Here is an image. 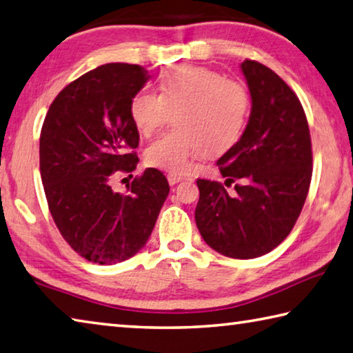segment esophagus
Listing matches in <instances>:
<instances>
[{"instance_id":"esophagus-1","label":"esophagus","mask_w":353,"mask_h":353,"mask_svg":"<svg viewBox=\"0 0 353 353\" xmlns=\"http://www.w3.org/2000/svg\"><path fill=\"white\" fill-rule=\"evenodd\" d=\"M182 176H177V174H168V183L170 185H176L182 181Z\"/></svg>"}]
</instances>
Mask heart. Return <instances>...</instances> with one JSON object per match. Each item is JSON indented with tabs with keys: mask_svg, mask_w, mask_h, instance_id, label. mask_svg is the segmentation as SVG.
<instances>
[{
	"mask_svg": "<svg viewBox=\"0 0 353 353\" xmlns=\"http://www.w3.org/2000/svg\"><path fill=\"white\" fill-rule=\"evenodd\" d=\"M252 95L245 83L213 69L177 65L160 77L159 95L139 91L130 101L137 132L150 137L172 119V130L145 151V162L171 174H183L193 160L225 154L245 131Z\"/></svg>",
	"mask_w": 353,
	"mask_h": 353,
	"instance_id": "1",
	"label": "heart"
}]
</instances>
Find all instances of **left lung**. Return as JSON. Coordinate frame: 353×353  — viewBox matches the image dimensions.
<instances>
[{"label":"left lung","instance_id":"obj_1","mask_svg":"<svg viewBox=\"0 0 353 353\" xmlns=\"http://www.w3.org/2000/svg\"><path fill=\"white\" fill-rule=\"evenodd\" d=\"M252 112L238 143L219 160L225 185L197 179L196 223L223 256L252 259L272 252L296 223L312 181V140L299 99L259 61L241 65Z\"/></svg>","mask_w":353,"mask_h":353}]
</instances>
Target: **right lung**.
I'll return each mask as SVG.
<instances>
[{
    "label": "right lung",
    "mask_w": 353,
    "mask_h": 353,
    "mask_svg": "<svg viewBox=\"0 0 353 353\" xmlns=\"http://www.w3.org/2000/svg\"><path fill=\"white\" fill-rule=\"evenodd\" d=\"M148 80V70L128 63L89 70L57 95L41 128L49 211L70 248L95 264H117L142 250L170 193L156 168L134 177L126 194L111 187L115 176L137 166L130 101Z\"/></svg>",
    "instance_id": "1"
}]
</instances>
